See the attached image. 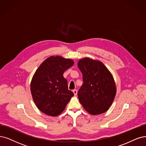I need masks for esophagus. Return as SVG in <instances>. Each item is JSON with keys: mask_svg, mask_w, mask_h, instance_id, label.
<instances>
[{"mask_svg": "<svg viewBox=\"0 0 146 146\" xmlns=\"http://www.w3.org/2000/svg\"><path fill=\"white\" fill-rule=\"evenodd\" d=\"M73 92L74 93V94L76 96L77 94V93H78V91H77V90H73Z\"/></svg>", "mask_w": 146, "mask_h": 146, "instance_id": "esophagus-1", "label": "esophagus"}]
</instances>
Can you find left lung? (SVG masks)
Returning a JSON list of instances; mask_svg holds the SVG:
<instances>
[{
	"label": "left lung",
	"mask_w": 146,
	"mask_h": 146,
	"mask_svg": "<svg viewBox=\"0 0 146 146\" xmlns=\"http://www.w3.org/2000/svg\"><path fill=\"white\" fill-rule=\"evenodd\" d=\"M78 66L84 82L78 92L80 103L91 115L103 114L109 110L117 92L111 73L101 61L90 58L80 59Z\"/></svg>",
	"instance_id": "obj_1"
}]
</instances>
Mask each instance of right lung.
<instances>
[{"instance_id":"right-lung-1","label":"right lung","mask_w":146,"mask_h":146,"mask_svg":"<svg viewBox=\"0 0 146 146\" xmlns=\"http://www.w3.org/2000/svg\"><path fill=\"white\" fill-rule=\"evenodd\" d=\"M73 64L71 59L52 56L36 70L31 80V92L36 107L45 114L59 115L74 96L63 76L64 72Z\"/></svg>"}]
</instances>
